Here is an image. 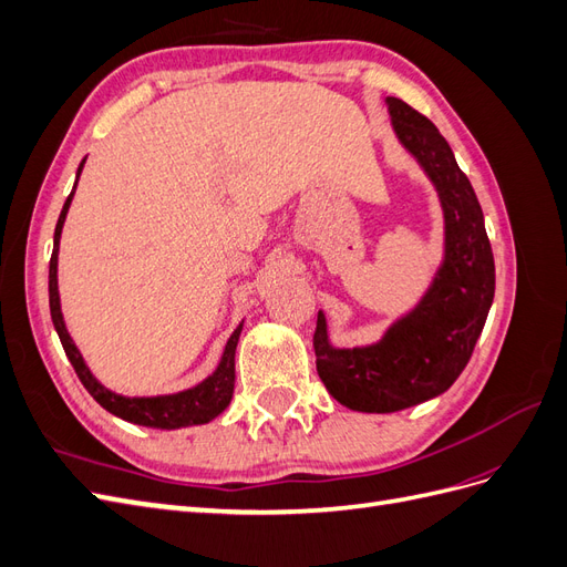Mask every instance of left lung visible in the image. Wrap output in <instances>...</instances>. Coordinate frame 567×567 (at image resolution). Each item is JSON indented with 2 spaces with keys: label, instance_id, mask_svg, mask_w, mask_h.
<instances>
[{
  "label": "left lung",
  "instance_id": "8db88e82",
  "mask_svg": "<svg viewBox=\"0 0 567 567\" xmlns=\"http://www.w3.org/2000/svg\"><path fill=\"white\" fill-rule=\"evenodd\" d=\"M400 144L437 188L444 213V260L414 310L364 348H333L319 312L317 371L326 390L348 409L390 414L442 394L466 369L494 300V257L485 217L468 177L440 130L388 96Z\"/></svg>",
  "mask_w": 567,
  "mask_h": 567
}]
</instances>
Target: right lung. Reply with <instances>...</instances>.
Here are the masks:
<instances>
[{
	"label": "right lung",
	"mask_w": 567,
	"mask_h": 567,
	"mask_svg": "<svg viewBox=\"0 0 567 567\" xmlns=\"http://www.w3.org/2000/svg\"><path fill=\"white\" fill-rule=\"evenodd\" d=\"M84 161L78 167V179H80ZM78 179H75V186H78ZM75 186H73L71 196H68L63 203V210L59 215L56 231H54V252H51V260H49V310H51V321H54V329L61 338V346L65 350V357L71 359L78 379L82 381L84 388H87L92 398L106 411H111L113 416L136 423V425L161 427V431H175V427L200 425V423L213 421L231 402L234 381H236L234 354H236L238 336H241L244 323H238V329L227 340L225 354H221L213 375H208L203 383L188 388V390H182V392H175V394H158V398H125V394H117V392L101 385L92 375L90 367L84 364L80 350L75 348L71 333H68V329H65V321L61 315V300H59V279H56L59 241H61V231H63L68 208H71V200L75 194Z\"/></svg>",
	"instance_id": "obj_1"
}]
</instances>
